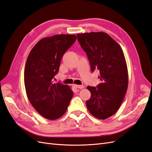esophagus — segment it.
I'll list each match as a JSON object with an SVG mask.
<instances>
[{
	"label": "esophagus",
	"instance_id": "34e87169",
	"mask_svg": "<svg viewBox=\"0 0 152 152\" xmlns=\"http://www.w3.org/2000/svg\"><path fill=\"white\" fill-rule=\"evenodd\" d=\"M74 87L79 89H82L83 88V85H74Z\"/></svg>",
	"mask_w": 152,
	"mask_h": 152
}]
</instances>
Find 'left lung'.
Wrapping results in <instances>:
<instances>
[{
	"instance_id": "8db88e82",
	"label": "left lung",
	"mask_w": 152,
	"mask_h": 152,
	"mask_svg": "<svg viewBox=\"0 0 152 152\" xmlns=\"http://www.w3.org/2000/svg\"><path fill=\"white\" fill-rule=\"evenodd\" d=\"M77 41L86 53L93 72L99 71L102 81L97 87L87 86L91 92L86 105L96 118L105 119L114 115L122 103L128 88V71L122 49L103 32L77 34Z\"/></svg>"
}]
</instances>
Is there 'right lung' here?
I'll return each instance as SVG.
<instances>
[{"instance_id":"add662e5","label":"right lung","mask_w":152,"mask_h":152,"mask_svg":"<svg viewBox=\"0 0 152 152\" xmlns=\"http://www.w3.org/2000/svg\"><path fill=\"white\" fill-rule=\"evenodd\" d=\"M74 34H57L42 38L31 50L24 69L27 96L44 118L56 119L63 115L72 98L68 85L54 83L61 58L75 42Z\"/></svg>"}]
</instances>
